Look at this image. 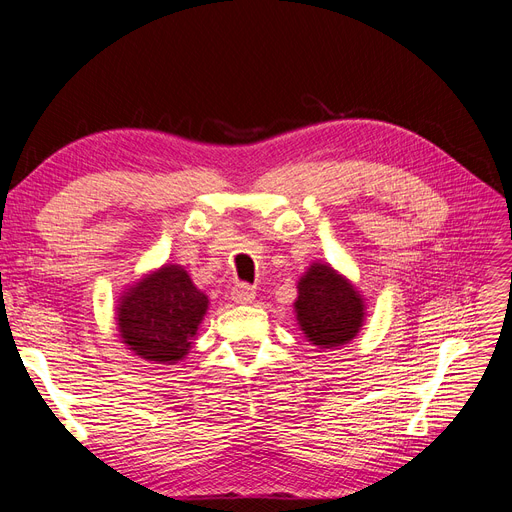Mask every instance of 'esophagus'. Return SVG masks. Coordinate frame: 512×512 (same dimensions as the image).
Here are the masks:
<instances>
[{
	"label": "esophagus",
	"mask_w": 512,
	"mask_h": 512,
	"mask_svg": "<svg viewBox=\"0 0 512 512\" xmlns=\"http://www.w3.org/2000/svg\"><path fill=\"white\" fill-rule=\"evenodd\" d=\"M255 299V288L249 284H236L232 288V301L240 303V305H247Z\"/></svg>",
	"instance_id": "obj_1"
}]
</instances>
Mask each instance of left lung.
<instances>
[{"label": "left lung", "mask_w": 512, "mask_h": 512, "mask_svg": "<svg viewBox=\"0 0 512 512\" xmlns=\"http://www.w3.org/2000/svg\"><path fill=\"white\" fill-rule=\"evenodd\" d=\"M297 290L294 313L307 342L334 351L357 338L365 321V301L355 284L330 263L313 261Z\"/></svg>", "instance_id": "obj_1"}]
</instances>
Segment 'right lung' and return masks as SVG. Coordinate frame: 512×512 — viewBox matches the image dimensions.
Segmentation results:
<instances>
[{
	"label": "right lung",
	"instance_id": "add662e5",
	"mask_svg": "<svg viewBox=\"0 0 512 512\" xmlns=\"http://www.w3.org/2000/svg\"><path fill=\"white\" fill-rule=\"evenodd\" d=\"M209 299L182 265L166 263L128 286L116 307L120 340L149 363L174 365L191 351Z\"/></svg>",
	"mask_w": 512,
	"mask_h": 512
}]
</instances>
